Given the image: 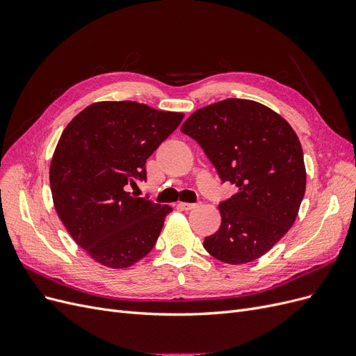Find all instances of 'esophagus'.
<instances>
[{
  "label": "esophagus",
  "mask_w": 356,
  "mask_h": 356,
  "mask_svg": "<svg viewBox=\"0 0 356 356\" xmlns=\"http://www.w3.org/2000/svg\"><path fill=\"white\" fill-rule=\"evenodd\" d=\"M199 203H186V202H181V203H178V208H181V209H184V211H190V209H193V208H196Z\"/></svg>",
  "instance_id": "34e87169"
}]
</instances>
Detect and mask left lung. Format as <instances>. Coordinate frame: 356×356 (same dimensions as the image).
<instances>
[{
	"instance_id": "1",
	"label": "left lung",
	"mask_w": 356,
	"mask_h": 356,
	"mask_svg": "<svg viewBox=\"0 0 356 356\" xmlns=\"http://www.w3.org/2000/svg\"><path fill=\"white\" fill-rule=\"evenodd\" d=\"M181 132L202 147L222 182L238 193L220 203L221 225L204 238L212 257L245 264L291 229L306 191L300 141L284 118L248 99H224L193 113Z\"/></svg>"
}]
</instances>
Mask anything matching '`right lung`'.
<instances>
[{"label": "right lung", "instance_id": "obj_1", "mask_svg": "<svg viewBox=\"0 0 356 356\" xmlns=\"http://www.w3.org/2000/svg\"><path fill=\"white\" fill-rule=\"evenodd\" d=\"M182 118L132 101L96 102L62 132L50 165L53 203L95 261L126 268L154 248L172 208L127 190L147 179V159Z\"/></svg>", "mask_w": 356, "mask_h": 356}]
</instances>
